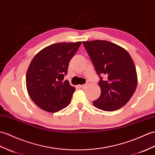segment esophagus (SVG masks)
<instances>
[{
	"label": "esophagus",
	"mask_w": 155,
	"mask_h": 155,
	"mask_svg": "<svg viewBox=\"0 0 155 155\" xmlns=\"http://www.w3.org/2000/svg\"><path fill=\"white\" fill-rule=\"evenodd\" d=\"M88 83H86L85 84H82V85H79V86H80V87L81 88H85L86 86H88Z\"/></svg>",
	"instance_id": "obj_1"
}]
</instances>
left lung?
I'll return each mask as SVG.
<instances>
[{
	"label": "left lung",
	"mask_w": 155,
	"mask_h": 155,
	"mask_svg": "<svg viewBox=\"0 0 155 155\" xmlns=\"http://www.w3.org/2000/svg\"><path fill=\"white\" fill-rule=\"evenodd\" d=\"M100 77L99 98L93 102L97 108L112 111L124 106L134 95L137 86L135 63L122 47L106 40L82 41ZM105 74L104 81L99 75Z\"/></svg>",
	"instance_id": "8db88e82"
}]
</instances>
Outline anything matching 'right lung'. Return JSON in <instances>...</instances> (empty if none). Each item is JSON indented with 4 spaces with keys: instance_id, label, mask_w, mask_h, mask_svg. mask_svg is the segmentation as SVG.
<instances>
[{
    "instance_id": "right-lung-1",
    "label": "right lung",
    "mask_w": 155,
    "mask_h": 155,
    "mask_svg": "<svg viewBox=\"0 0 155 155\" xmlns=\"http://www.w3.org/2000/svg\"><path fill=\"white\" fill-rule=\"evenodd\" d=\"M82 41L61 42L41 49L31 60L26 73L29 96L36 105L48 112H57L71 101L75 87L64 81L71 59Z\"/></svg>"
}]
</instances>
